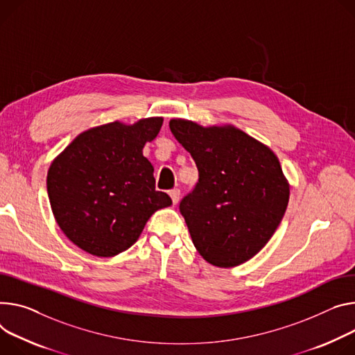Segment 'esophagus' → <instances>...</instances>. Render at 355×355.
I'll list each match as a JSON object with an SVG mask.
<instances>
[{
	"mask_svg": "<svg viewBox=\"0 0 355 355\" xmlns=\"http://www.w3.org/2000/svg\"><path fill=\"white\" fill-rule=\"evenodd\" d=\"M170 197H171V200H173V204L177 205L178 201H180V189H178V188L171 189V191H170Z\"/></svg>",
	"mask_w": 355,
	"mask_h": 355,
	"instance_id": "34e87169",
	"label": "esophagus"
}]
</instances>
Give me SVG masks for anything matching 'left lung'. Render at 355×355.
I'll return each mask as SVG.
<instances>
[{
	"mask_svg": "<svg viewBox=\"0 0 355 355\" xmlns=\"http://www.w3.org/2000/svg\"><path fill=\"white\" fill-rule=\"evenodd\" d=\"M170 128L200 175L180 202L192 243L218 268L249 261L273 236L288 204L276 154L231 124L204 127L173 119Z\"/></svg>",
	"mask_w": 355,
	"mask_h": 355,
	"instance_id": "1",
	"label": "left lung"
}]
</instances>
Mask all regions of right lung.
<instances>
[{"instance_id": "right-lung-1", "label": "right lung", "mask_w": 355, "mask_h": 355, "mask_svg": "<svg viewBox=\"0 0 355 355\" xmlns=\"http://www.w3.org/2000/svg\"><path fill=\"white\" fill-rule=\"evenodd\" d=\"M163 117L113 121L80 133L53 161L46 188L62 232L82 250L110 257L130 248L150 216L173 204L155 189L143 155Z\"/></svg>"}]
</instances>
